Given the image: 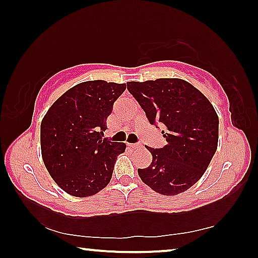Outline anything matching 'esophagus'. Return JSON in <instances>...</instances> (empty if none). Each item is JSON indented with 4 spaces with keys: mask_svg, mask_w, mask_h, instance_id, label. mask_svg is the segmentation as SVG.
I'll use <instances>...</instances> for the list:
<instances>
[{
    "mask_svg": "<svg viewBox=\"0 0 258 258\" xmlns=\"http://www.w3.org/2000/svg\"><path fill=\"white\" fill-rule=\"evenodd\" d=\"M127 146L131 148V149H138V148L141 147V146H140V145H131V143H128Z\"/></svg>",
    "mask_w": 258,
    "mask_h": 258,
    "instance_id": "1",
    "label": "esophagus"
}]
</instances>
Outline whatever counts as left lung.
<instances>
[{"instance_id": "left-lung-1", "label": "left lung", "mask_w": 258, "mask_h": 258, "mask_svg": "<svg viewBox=\"0 0 258 258\" xmlns=\"http://www.w3.org/2000/svg\"><path fill=\"white\" fill-rule=\"evenodd\" d=\"M128 92L150 124H163L167 145L147 147L152 161L139 168L142 182L164 196L184 192L199 181L215 155L218 116L209 100L180 78L127 82Z\"/></svg>"}]
</instances>
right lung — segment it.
Masks as SVG:
<instances>
[{
    "label": "right lung",
    "mask_w": 258,
    "mask_h": 258,
    "mask_svg": "<svg viewBox=\"0 0 258 258\" xmlns=\"http://www.w3.org/2000/svg\"><path fill=\"white\" fill-rule=\"evenodd\" d=\"M126 84L87 81L72 87L52 104L41 123L44 165L61 189L90 197L108 185L125 143L102 139L113 102Z\"/></svg>",
    "instance_id": "obj_1"
}]
</instances>
